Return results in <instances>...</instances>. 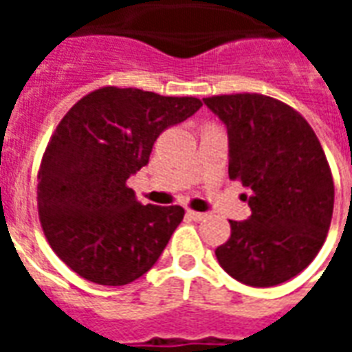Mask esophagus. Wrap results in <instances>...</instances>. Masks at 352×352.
<instances>
[{"instance_id": "esophagus-1", "label": "esophagus", "mask_w": 352, "mask_h": 352, "mask_svg": "<svg viewBox=\"0 0 352 352\" xmlns=\"http://www.w3.org/2000/svg\"><path fill=\"white\" fill-rule=\"evenodd\" d=\"M186 217H188V219H192V221L199 222V221H204L207 214L206 213H198V211H190V209H188V211H186Z\"/></svg>"}]
</instances>
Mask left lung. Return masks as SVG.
Here are the masks:
<instances>
[{
    "instance_id": "8db88e82",
    "label": "left lung",
    "mask_w": 352,
    "mask_h": 352,
    "mask_svg": "<svg viewBox=\"0 0 352 352\" xmlns=\"http://www.w3.org/2000/svg\"><path fill=\"white\" fill-rule=\"evenodd\" d=\"M228 131L230 179L251 190V217L230 221L232 236L214 254L249 287H275L305 270L330 228L333 181L307 120L262 94L204 98Z\"/></svg>"
}]
</instances>
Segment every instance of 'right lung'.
Here are the masks:
<instances>
[{
	"label": "right lung",
	"mask_w": 352,
	"mask_h": 352,
	"mask_svg": "<svg viewBox=\"0 0 352 352\" xmlns=\"http://www.w3.org/2000/svg\"><path fill=\"white\" fill-rule=\"evenodd\" d=\"M199 107L196 98L105 87L67 111L43 156L37 206L52 251L73 272L122 287L158 262L184 209L141 206L128 179L162 131Z\"/></svg>",
	"instance_id": "obj_1"
}]
</instances>
